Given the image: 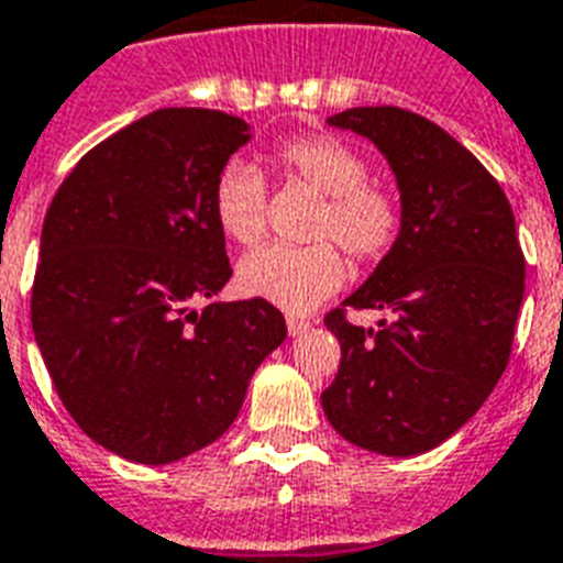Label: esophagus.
<instances>
[{
  "label": "esophagus",
  "mask_w": 563,
  "mask_h": 563,
  "mask_svg": "<svg viewBox=\"0 0 563 563\" xmlns=\"http://www.w3.org/2000/svg\"><path fill=\"white\" fill-rule=\"evenodd\" d=\"M286 327H289V335L297 338V335H303V332H309L312 323L306 321V318H295V314H289V318H286Z\"/></svg>",
  "instance_id": "34e87169"
}]
</instances>
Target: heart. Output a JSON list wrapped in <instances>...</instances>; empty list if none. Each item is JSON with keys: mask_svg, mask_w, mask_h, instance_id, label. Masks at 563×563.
Listing matches in <instances>:
<instances>
[{"mask_svg": "<svg viewBox=\"0 0 563 563\" xmlns=\"http://www.w3.org/2000/svg\"><path fill=\"white\" fill-rule=\"evenodd\" d=\"M277 164L291 178L318 190L323 208L314 240H335L355 260L373 263L396 245L401 208L385 187L369 185L367 158L335 135H306L283 144ZM213 217L228 240L251 245L266 231V178L249 162H228L213 185ZM346 266L332 242L283 245L268 242L240 260L236 283L249 297L306 312L341 289Z\"/></svg>", "mask_w": 563, "mask_h": 563, "instance_id": "1", "label": "heart"}]
</instances>
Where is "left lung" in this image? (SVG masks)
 I'll list each match as a JSON object with an SVG mask.
<instances>
[{
    "mask_svg": "<svg viewBox=\"0 0 563 563\" xmlns=\"http://www.w3.org/2000/svg\"><path fill=\"white\" fill-rule=\"evenodd\" d=\"M329 126L364 135L390 164L399 240L341 306L390 321L323 318L341 344L323 413L346 442L385 456L424 454L463 428L509 364L523 303V251L495 176L428 118L355 107Z\"/></svg>",
    "mask_w": 563,
    "mask_h": 563,
    "instance_id": "8db88e82",
    "label": "left lung"
}]
</instances>
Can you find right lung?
<instances>
[{
  "instance_id": "1",
  "label": "right lung",
  "mask_w": 563,
  "mask_h": 563,
  "mask_svg": "<svg viewBox=\"0 0 563 563\" xmlns=\"http://www.w3.org/2000/svg\"><path fill=\"white\" fill-rule=\"evenodd\" d=\"M249 141L219 109H155L89 150L45 213L36 346L80 431L130 463L217 442L286 341L260 297L199 309L231 280L213 185Z\"/></svg>"
}]
</instances>
